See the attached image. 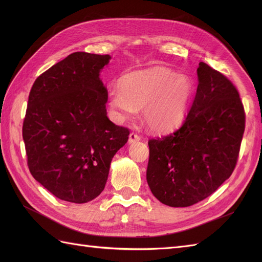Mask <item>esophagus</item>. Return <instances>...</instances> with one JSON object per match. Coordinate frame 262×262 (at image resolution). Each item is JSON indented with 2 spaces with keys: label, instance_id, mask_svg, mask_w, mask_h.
I'll return each mask as SVG.
<instances>
[{
  "label": "esophagus",
  "instance_id": "esophagus-1",
  "mask_svg": "<svg viewBox=\"0 0 262 262\" xmlns=\"http://www.w3.org/2000/svg\"><path fill=\"white\" fill-rule=\"evenodd\" d=\"M138 141H141V137L138 136L136 133H130L129 137H128V143L132 144V143H135V142H138Z\"/></svg>",
  "mask_w": 262,
  "mask_h": 262
}]
</instances>
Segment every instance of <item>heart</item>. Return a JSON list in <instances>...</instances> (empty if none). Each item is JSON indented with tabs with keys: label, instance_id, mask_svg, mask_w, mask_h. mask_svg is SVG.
<instances>
[{
	"label": "heart",
	"instance_id": "b5f03b06",
	"mask_svg": "<svg viewBox=\"0 0 262 262\" xmlns=\"http://www.w3.org/2000/svg\"><path fill=\"white\" fill-rule=\"evenodd\" d=\"M193 96L192 81L164 68L133 72L109 92V107L122 121L142 109V118L155 132H169L186 118Z\"/></svg>",
	"mask_w": 262,
	"mask_h": 262
}]
</instances>
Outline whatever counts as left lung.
I'll return each mask as SVG.
<instances>
[{
	"instance_id": "1",
	"label": "left lung",
	"mask_w": 262,
	"mask_h": 262,
	"mask_svg": "<svg viewBox=\"0 0 262 262\" xmlns=\"http://www.w3.org/2000/svg\"><path fill=\"white\" fill-rule=\"evenodd\" d=\"M196 97L171 134L148 141L146 180L155 198L188 207L215 192L234 171L246 113L233 83L200 62Z\"/></svg>"
}]
</instances>
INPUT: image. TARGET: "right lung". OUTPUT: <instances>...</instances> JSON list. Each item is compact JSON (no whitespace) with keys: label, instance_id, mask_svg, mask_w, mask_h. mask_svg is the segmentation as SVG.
I'll use <instances>...</instances> for the list:
<instances>
[{"label":"right lung","instance_id":"right-lung-1","mask_svg":"<svg viewBox=\"0 0 262 262\" xmlns=\"http://www.w3.org/2000/svg\"><path fill=\"white\" fill-rule=\"evenodd\" d=\"M109 55L76 52L37 77L22 126L27 163L35 179L65 202L83 204L104 189L111 160L128 128L107 117L100 71Z\"/></svg>","mask_w":262,"mask_h":262}]
</instances>
